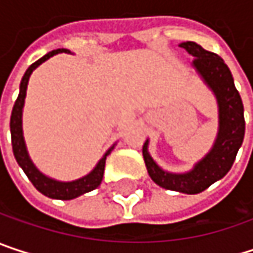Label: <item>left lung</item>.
Instances as JSON below:
<instances>
[{
  "mask_svg": "<svg viewBox=\"0 0 253 253\" xmlns=\"http://www.w3.org/2000/svg\"><path fill=\"white\" fill-rule=\"evenodd\" d=\"M192 57V66L214 92L218 104V133L211 151L187 173H169L149 155V140L143 143V160L151 178L161 187L187 195L201 193L223 178L231 169L245 137V116L242 98L234 86L231 72L221 57L204 49L196 42L180 43Z\"/></svg>",
  "mask_w": 253,
  "mask_h": 253,
  "instance_id": "obj_1",
  "label": "left lung"
}]
</instances>
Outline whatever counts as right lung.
<instances>
[{"mask_svg":"<svg viewBox=\"0 0 253 253\" xmlns=\"http://www.w3.org/2000/svg\"><path fill=\"white\" fill-rule=\"evenodd\" d=\"M60 52H70L64 48L61 49H54L51 52H48L46 55H43L42 58H39L38 61H35L27 70H26L25 76L20 82V92L19 96L14 102L13 111H11V119H10V130H11V145H13V154L16 161L19 163V166L23 169L25 174L27 178L32 181V184L45 196L52 198V199H63V201H69V199H75L77 196L90 192L93 189H96L101 181H102V176H104V169H105V160L107 157L111 154V151L114 149V145L104 154V157L99 160V163L95 166V169L83 176L82 178H77L73 181H58L54 180L51 177L42 174L35 164L32 163L27 149H26L25 137H23V127H22V116H23V105H25L26 98V89H27V83H29V77L32 75V72L41 66L43 61H46L48 58H51L55 54Z\"/></svg>","mask_w":253,"mask_h":253,"instance_id":"obj_1","label":"right lung"}]
</instances>
